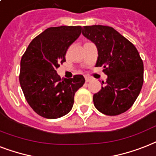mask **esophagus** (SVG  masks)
Here are the masks:
<instances>
[{
	"mask_svg": "<svg viewBox=\"0 0 156 156\" xmlns=\"http://www.w3.org/2000/svg\"><path fill=\"white\" fill-rule=\"evenodd\" d=\"M89 81H90V78L85 76V82H86V83H88V82H89Z\"/></svg>",
	"mask_w": 156,
	"mask_h": 156,
	"instance_id": "34e87169",
	"label": "esophagus"
}]
</instances>
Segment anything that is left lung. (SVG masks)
Wrapping results in <instances>:
<instances>
[{"label":"left lung","mask_w":156,"mask_h":156,"mask_svg":"<svg viewBox=\"0 0 156 156\" xmlns=\"http://www.w3.org/2000/svg\"><path fill=\"white\" fill-rule=\"evenodd\" d=\"M82 34L97 46L96 67H102L107 81L94 94L95 107L102 114L117 115L132 107L143 84V62L136 47L113 27L84 26Z\"/></svg>","instance_id":"1"}]
</instances>
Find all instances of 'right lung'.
<instances>
[{"label":"right lung","mask_w":156,"mask_h":156,"mask_svg":"<svg viewBox=\"0 0 156 156\" xmlns=\"http://www.w3.org/2000/svg\"><path fill=\"white\" fill-rule=\"evenodd\" d=\"M80 26L49 27L32 40L20 62L19 83L36 113L57 119L72 110L76 92L84 84L82 75L61 79L57 69L66 62L69 46L80 37Z\"/></svg>","instance_id":"1"}]
</instances>
